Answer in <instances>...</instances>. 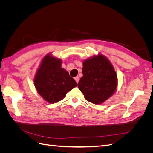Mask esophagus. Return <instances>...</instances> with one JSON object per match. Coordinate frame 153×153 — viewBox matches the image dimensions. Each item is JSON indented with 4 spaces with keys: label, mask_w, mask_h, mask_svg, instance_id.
I'll use <instances>...</instances> for the list:
<instances>
[{
    "label": "esophagus",
    "mask_w": 153,
    "mask_h": 153,
    "mask_svg": "<svg viewBox=\"0 0 153 153\" xmlns=\"http://www.w3.org/2000/svg\"><path fill=\"white\" fill-rule=\"evenodd\" d=\"M75 81H76L77 83H78V82H79V80H80V78L78 77V76H76V77L75 78Z\"/></svg>",
    "instance_id": "obj_1"
}]
</instances>
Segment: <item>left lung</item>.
Returning <instances> with one entry per match:
<instances>
[{"label": "left lung", "instance_id": "left-lung-1", "mask_svg": "<svg viewBox=\"0 0 153 153\" xmlns=\"http://www.w3.org/2000/svg\"><path fill=\"white\" fill-rule=\"evenodd\" d=\"M82 73L78 87L86 100L92 103H102L116 90V73L103 55L85 60L83 62Z\"/></svg>", "mask_w": 153, "mask_h": 153}]
</instances>
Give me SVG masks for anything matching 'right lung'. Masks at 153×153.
I'll list each match as a JSON object with an SVG mask.
<instances>
[{
    "label": "right lung",
    "mask_w": 153,
    "mask_h": 153,
    "mask_svg": "<svg viewBox=\"0 0 153 153\" xmlns=\"http://www.w3.org/2000/svg\"><path fill=\"white\" fill-rule=\"evenodd\" d=\"M61 64L60 59L46 55L34 78L37 91L50 103L62 100L68 91L78 85L69 73L61 68Z\"/></svg>",
    "instance_id": "obj_1"
}]
</instances>
